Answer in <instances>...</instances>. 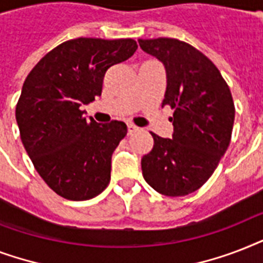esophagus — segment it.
Wrapping results in <instances>:
<instances>
[{
    "label": "esophagus",
    "instance_id": "1",
    "mask_svg": "<svg viewBox=\"0 0 263 263\" xmlns=\"http://www.w3.org/2000/svg\"><path fill=\"white\" fill-rule=\"evenodd\" d=\"M128 135H132V134H135L138 131V127H135L134 124H128Z\"/></svg>",
    "mask_w": 263,
    "mask_h": 263
}]
</instances>
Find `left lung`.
Listing matches in <instances>:
<instances>
[{
  "label": "left lung",
  "instance_id": "left-lung-1",
  "mask_svg": "<svg viewBox=\"0 0 263 263\" xmlns=\"http://www.w3.org/2000/svg\"><path fill=\"white\" fill-rule=\"evenodd\" d=\"M138 42L165 65L162 106L175 110L172 139L152 132L154 146L142 158L143 177L162 195H188L208 181L231 143L232 94L216 65L191 45L173 38Z\"/></svg>",
  "mask_w": 263,
  "mask_h": 263
}]
</instances>
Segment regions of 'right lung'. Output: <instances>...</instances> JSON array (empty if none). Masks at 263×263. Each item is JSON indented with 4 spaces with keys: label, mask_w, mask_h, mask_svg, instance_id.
Wrapping results in <instances>:
<instances>
[{
    "label": "right lung",
    "mask_w": 263,
    "mask_h": 263,
    "mask_svg": "<svg viewBox=\"0 0 263 263\" xmlns=\"http://www.w3.org/2000/svg\"><path fill=\"white\" fill-rule=\"evenodd\" d=\"M136 49L134 39H71L42 57L24 80L16 105L20 138L36 172L57 195L87 200L110 181L111 154L127 125L87 120L80 106L101 95L107 69Z\"/></svg>",
    "instance_id": "add662e5"
}]
</instances>
